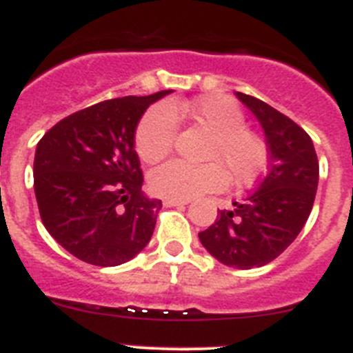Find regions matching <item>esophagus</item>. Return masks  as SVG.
Segmentation results:
<instances>
[{
    "instance_id": "1",
    "label": "esophagus",
    "mask_w": 353,
    "mask_h": 353,
    "mask_svg": "<svg viewBox=\"0 0 353 353\" xmlns=\"http://www.w3.org/2000/svg\"><path fill=\"white\" fill-rule=\"evenodd\" d=\"M163 204L167 208H176V206H186L188 201H176V199H165Z\"/></svg>"
}]
</instances>
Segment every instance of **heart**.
Listing matches in <instances>:
<instances>
[{
  "label": "heart",
  "mask_w": 353,
  "mask_h": 353,
  "mask_svg": "<svg viewBox=\"0 0 353 353\" xmlns=\"http://www.w3.org/2000/svg\"><path fill=\"white\" fill-rule=\"evenodd\" d=\"M192 119L213 133L208 147V161L202 165L172 159L154 168L149 186L156 195L176 201H190L228 185L229 174L236 185H250L266 167V143L243 128L240 106L229 97L206 96L190 103H170L149 110L140 121L134 143L147 163H156L172 151L176 119Z\"/></svg>",
  "instance_id": "1"
}]
</instances>
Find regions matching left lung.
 Segmentation results:
<instances>
[{"label": "left lung", "instance_id": "obj_1", "mask_svg": "<svg viewBox=\"0 0 353 353\" xmlns=\"http://www.w3.org/2000/svg\"><path fill=\"white\" fill-rule=\"evenodd\" d=\"M265 131L268 170L256 190L219 216L199 240L225 266L250 270L274 261L290 247L311 214L318 188V158L299 124L270 104L236 92Z\"/></svg>", "mask_w": 353, "mask_h": 353}]
</instances>
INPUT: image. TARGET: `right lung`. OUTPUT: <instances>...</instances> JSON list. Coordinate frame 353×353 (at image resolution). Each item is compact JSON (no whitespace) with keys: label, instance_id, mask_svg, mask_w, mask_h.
Returning <instances> with one entry per match:
<instances>
[{"label":"right lung","instance_id":"obj_1","mask_svg":"<svg viewBox=\"0 0 353 353\" xmlns=\"http://www.w3.org/2000/svg\"><path fill=\"white\" fill-rule=\"evenodd\" d=\"M170 92L79 110L37 143L33 188L42 223L88 265H122L151 240L161 201L142 192L134 131L145 110Z\"/></svg>","mask_w":353,"mask_h":353}]
</instances>
